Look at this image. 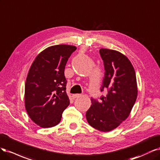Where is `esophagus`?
<instances>
[{"mask_svg": "<svg viewBox=\"0 0 160 160\" xmlns=\"http://www.w3.org/2000/svg\"><path fill=\"white\" fill-rule=\"evenodd\" d=\"M81 96V94H73L72 95V98L73 99H75V98H78Z\"/></svg>", "mask_w": 160, "mask_h": 160, "instance_id": "esophagus-1", "label": "esophagus"}]
</instances>
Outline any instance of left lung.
<instances>
[{
  "label": "left lung",
  "mask_w": 160,
  "mask_h": 160,
  "mask_svg": "<svg viewBox=\"0 0 160 160\" xmlns=\"http://www.w3.org/2000/svg\"><path fill=\"white\" fill-rule=\"evenodd\" d=\"M100 54L105 70L100 91L106 90V95H102L99 101L91 99L86 117L92 127L110 132L130 115L138 95L136 76L130 61L122 53L101 48Z\"/></svg>",
  "instance_id": "obj_1"
}]
</instances>
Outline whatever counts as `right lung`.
Listing matches in <instances>:
<instances>
[{"instance_id": "obj_1", "label": "right lung", "mask_w": 160, "mask_h": 160, "mask_svg": "<svg viewBox=\"0 0 160 160\" xmlns=\"http://www.w3.org/2000/svg\"><path fill=\"white\" fill-rule=\"evenodd\" d=\"M76 47L55 45L41 52L32 62L25 84V107L34 123L44 128L59 123L70 104L64 69Z\"/></svg>"}]
</instances>
